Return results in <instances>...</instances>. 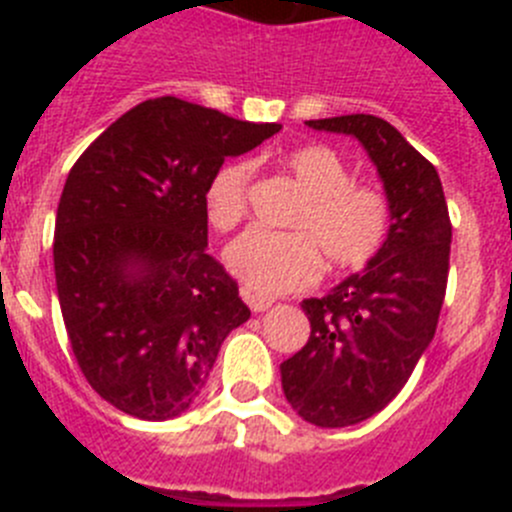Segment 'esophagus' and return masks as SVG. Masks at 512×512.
I'll return each mask as SVG.
<instances>
[{
  "instance_id": "34e87169",
  "label": "esophagus",
  "mask_w": 512,
  "mask_h": 512,
  "mask_svg": "<svg viewBox=\"0 0 512 512\" xmlns=\"http://www.w3.org/2000/svg\"><path fill=\"white\" fill-rule=\"evenodd\" d=\"M241 297L248 302V307H251L253 312H266L271 305H274V300H271V297L259 295V292H253V289H248V287L241 289Z\"/></svg>"
}]
</instances>
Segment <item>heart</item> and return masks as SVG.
I'll list each match as a JSON object with an SVG mask.
<instances>
[{
    "mask_svg": "<svg viewBox=\"0 0 512 512\" xmlns=\"http://www.w3.org/2000/svg\"><path fill=\"white\" fill-rule=\"evenodd\" d=\"M284 169L305 194L289 217L292 233L251 228L225 251V264L259 295H282L307 287L330 271H356L372 264L387 243L390 200L372 184L354 182L348 164L328 146H302L284 156ZM253 164L233 161L212 174L205 212L215 230H233L246 215Z\"/></svg>",
    "mask_w": 512,
    "mask_h": 512,
    "instance_id": "b5f03b06",
    "label": "heart"
}]
</instances>
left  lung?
Masks as SVG:
<instances>
[{"mask_svg":"<svg viewBox=\"0 0 512 512\" xmlns=\"http://www.w3.org/2000/svg\"><path fill=\"white\" fill-rule=\"evenodd\" d=\"M354 135L384 182L392 225L361 274L302 302L310 338L282 369V390L302 420L343 428L372 418L405 387L433 341L449 279L451 220L436 166L374 115L307 120Z\"/></svg>","mask_w":512,"mask_h":512,"instance_id":"left-lung-1","label":"left lung"}]
</instances>
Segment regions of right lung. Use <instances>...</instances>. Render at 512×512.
<instances>
[{"label": "right lung", "mask_w": 512, "mask_h": 512, "mask_svg": "<svg viewBox=\"0 0 512 512\" xmlns=\"http://www.w3.org/2000/svg\"><path fill=\"white\" fill-rule=\"evenodd\" d=\"M279 130L158 97L112 122L69 171L53 235L58 302L81 374L122 413L182 415L225 336L251 318L207 253L205 189L225 158Z\"/></svg>", "instance_id": "right-lung-1"}]
</instances>
